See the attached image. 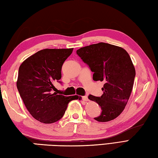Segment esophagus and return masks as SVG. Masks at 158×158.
Wrapping results in <instances>:
<instances>
[{"label": "esophagus", "instance_id": "obj_1", "mask_svg": "<svg viewBox=\"0 0 158 158\" xmlns=\"http://www.w3.org/2000/svg\"><path fill=\"white\" fill-rule=\"evenodd\" d=\"M82 99H83V100H84V101H85V102H87V101H88V100H89L87 96H84V97H82Z\"/></svg>", "mask_w": 158, "mask_h": 158}]
</instances>
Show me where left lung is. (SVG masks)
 <instances>
[{"label":"left lung","instance_id":"8db88e82","mask_svg":"<svg viewBox=\"0 0 158 158\" xmlns=\"http://www.w3.org/2000/svg\"><path fill=\"white\" fill-rule=\"evenodd\" d=\"M77 54L93 73L94 81L104 83L101 97L88 96L102 110L94 119L100 122L115 119L125 108L133 87L135 70L130 56L122 48L106 43L81 48Z\"/></svg>","mask_w":158,"mask_h":158}]
</instances>
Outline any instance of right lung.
I'll return each mask as SVG.
<instances>
[{"instance_id": "obj_1", "label": "right lung", "mask_w": 158, "mask_h": 158, "mask_svg": "<svg viewBox=\"0 0 158 158\" xmlns=\"http://www.w3.org/2000/svg\"><path fill=\"white\" fill-rule=\"evenodd\" d=\"M73 50H41L28 57L19 67L16 86L20 96L31 115L44 124L59 121L68 103L79 99L78 95L67 97L52 92L54 82H61L62 65Z\"/></svg>"}]
</instances>
